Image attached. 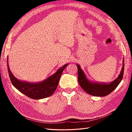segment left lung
Wrapping results in <instances>:
<instances>
[{
    "instance_id": "1",
    "label": "left lung",
    "mask_w": 132,
    "mask_h": 132,
    "mask_svg": "<svg viewBox=\"0 0 132 132\" xmlns=\"http://www.w3.org/2000/svg\"><path fill=\"white\" fill-rule=\"evenodd\" d=\"M122 68L120 74L115 80L109 83L93 82L87 79L85 74L81 69L79 64H77L78 67V82L81 87L87 93L95 96H105L111 93L115 89L121 82L124 70V60L122 61Z\"/></svg>"
}]
</instances>
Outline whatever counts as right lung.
<instances>
[{"instance_id":"add662e5","label":"right lung","mask_w":132,"mask_h":132,"mask_svg":"<svg viewBox=\"0 0 132 132\" xmlns=\"http://www.w3.org/2000/svg\"><path fill=\"white\" fill-rule=\"evenodd\" d=\"M68 64V63L64 64L62 68L59 69L54 74L43 82L29 83L19 80L14 77L9 68L7 58L8 74L13 86L28 97L36 100L49 97L54 93L58 86L62 73Z\"/></svg>"}]
</instances>
